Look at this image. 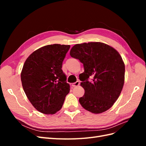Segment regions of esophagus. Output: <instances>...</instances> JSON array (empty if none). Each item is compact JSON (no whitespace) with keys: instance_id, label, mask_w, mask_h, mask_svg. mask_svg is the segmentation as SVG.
Segmentation results:
<instances>
[{"instance_id":"obj_1","label":"esophagus","mask_w":146,"mask_h":146,"mask_svg":"<svg viewBox=\"0 0 146 146\" xmlns=\"http://www.w3.org/2000/svg\"><path fill=\"white\" fill-rule=\"evenodd\" d=\"M79 85H80V82L79 81H77L76 82H74V83H73L72 84V86H78Z\"/></svg>"}]
</instances>
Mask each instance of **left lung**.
I'll return each mask as SVG.
<instances>
[{
	"label": "left lung",
	"instance_id": "1",
	"mask_svg": "<svg viewBox=\"0 0 146 146\" xmlns=\"http://www.w3.org/2000/svg\"><path fill=\"white\" fill-rule=\"evenodd\" d=\"M70 55L80 60L84 67L79 78L85 94L79 102L92 113L106 111L118 99L124 83L125 64L121 56L112 47L100 42L77 44Z\"/></svg>",
	"mask_w": 146,
	"mask_h": 146
}]
</instances>
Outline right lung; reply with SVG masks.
Wrapping results in <instances>:
<instances>
[{"label": "right lung", "instance_id": "add662e5", "mask_svg": "<svg viewBox=\"0 0 146 146\" xmlns=\"http://www.w3.org/2000/svg\"><path fill=\"white\" fill-rule=\"evenodd\" d=\"M69 45L45 46L33 52L25 61L21 74L29 101L38 111L54 114L62 108L70 86L63 72V61Z\"/></svg>", "mask_w": 146, "mask_h": 146}]
</instances>
